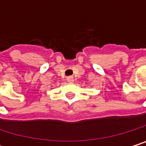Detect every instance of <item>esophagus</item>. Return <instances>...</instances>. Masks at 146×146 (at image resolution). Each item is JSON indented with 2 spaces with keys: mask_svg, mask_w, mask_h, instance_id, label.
Returning <instances> with one entry per match:
<instances>
[{
  "mask_svg": "<svg viewBox=\"0 0 146 146\" xmlns=\"http://www.w3.org/2000/svg\"><path fill=\"white\" fill-rule=\"evenodd\" d=\"M67 80H68V82H69V83H73V81H74V78H73V77H72V76H69V77L67 78Z\"/></svg>",
  "mask_w": 146,
  "mask_h": 146,
  "instance_id": "34e87169",
  "label": "esophagus"
}]
</instances>
